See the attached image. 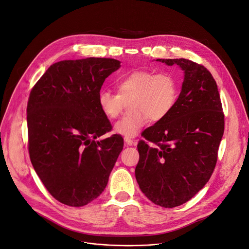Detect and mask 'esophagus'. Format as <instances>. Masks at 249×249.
Here are the masks:
<instances>
[{
	"instance_id": "obj_1",
	"label": "esophagus",
	"mask_w": 249,
	"mask_h": 249,
	"mask_svg": "<svg viewBox=\"0 0 249 249\" xmlns=\"http://www.w3.org/2000/svg\"><path fill=\"white\" fill-rule=\"evenodd\" d=\"M124 141H125V143L127 144V145H135V141L134 140H132L130 137H124Z\"/></svg>"
}]
</instances>
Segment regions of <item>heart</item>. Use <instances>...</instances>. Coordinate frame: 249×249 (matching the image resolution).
Returning <instances> with one entry per match:
<instances>
[{
  "label": "heart",
  "instance_id": "obj_1",
  "mask_svg": "<svg viewBox=\"0 0 249 249\" xmlns=\"http://www.w3.org/2000/svg\"><path fill=\"white\" fill-rule=\"evenodd\" d=\"M117 94L101 90L98 106L109 119L117 118L127 103L131 110L114 126L116 133L126 137L136 136L151 119L158 122L166 118L178 97V82L169 71L155 72L149 70L133 71L115 82Z\"/></svg>",
  "mask_w": 249,
  "mask_h": 249
}]
</instances>
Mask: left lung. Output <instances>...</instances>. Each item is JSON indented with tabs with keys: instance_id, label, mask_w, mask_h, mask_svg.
Listing matches in <instances>:
<instances>
[{
	"instance_id": "left-lung-1",
	"label": "left lung",
	"mask_w": 249,
	"mask_h": 249,
	"mask_svg": "<svg viewBox=\"0 0 249 249\" xmlns=\"http://www.w3.org/2000/svg\"><path fill=\"white\" fill-rule=\"evenodd\" d=\"M157 61L178 65L185 79L170 114L143 131L135 176L152 202L171 209L190 200L209 182L224 114L216 82L205 66L186 58Z\"/></svg>"
}]
</instances>
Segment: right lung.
I'll list each match as a JSON object with an SVG mask.
<instances>
[{
    "label": "right lung",
    "instance_id": "1",
    "mask_svg": "<svg viewBox=\"0 0 249 249\" xmlns=\"http://www.w3.org/2000/svg\"><path fill=\"white\" fill-rule=\"evenodd\" d=\"M120 67L114 58L58 61L43 73L28 101V146L42 184L58 201L83 207L104 191L123 149L122 137L101 112V86Z\"/></svg>",
    "mask_w": 249,
    "mask_h": 249
}]
</instances>
